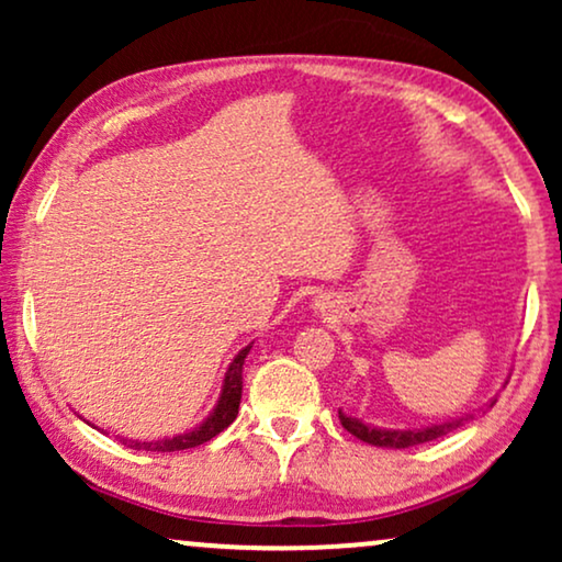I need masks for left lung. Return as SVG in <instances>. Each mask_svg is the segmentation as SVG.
<instances>
[{
  "instance_id": "left-lung-1",
  "label": "left lung",
  "mask_w": 562,
  "mask_h": 562,
  "mask_svg": "<svg viewBox=\"0 0 562 562\" xmlns=\"http://www.w3.org/2000/svg\"><path fill=\"white\" fill-rule=\"evenodd\" d=\"M494 404H496V398H491V402L483 406V409H488V406H494ZM337 414H340L342 427L348 429L350 435H356L358 440H363L368 445H375V448H394V450L412 448V445H422V442L437 440V437H442V435L452 432V429L463 427L465 422H471L475 417V414H465V417L448 419V422H440V425L419 427V429H383V427L366 425V422H360L356 417H348V414H342V409L337 412Z\"/></svg>"
}]
</instances>
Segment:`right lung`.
Here are the masks:
<instances>
[{
    "label": "right lung",
    "mask_w": 562,
    "mask_h": 562,
    "mask_svg": "<svg viewBox=\"0 0 562 562\" xmlns=\"http://www.w3.org/2000/svg\"><path fill=\"white\" fill-rule=\"evenodd\" d=\"M252 348L250 345H245V348L237 352L233 363H229L227 373H225V381H222V394H220V402L214 409L210 412V417H206L202 425L189 429V432L183 435H176V437H166V440H153V442H140V440H127V437H122V445H127V448L133 450H150V452H173V450H187V448H196V445H204L210 442L212 437H217L222 429H227L233 425L235 417H237V409H240V396H243V366H245V358H248V352Z\"/></svg>",
    "instance_id": "obj_1"
}]
</instances>
